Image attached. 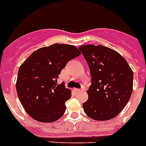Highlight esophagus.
Instances as JSON below:
<instances>
[{
	"label": "esophagus",
	"mask_w": 146,
	"mask_h": 146,
	"mask_svg": "<svg viewBox=\"0 0 146 146\" xmlns=\"http://www.w3.org/2000/svg\"><path fill=\"white\" fill-rule=\"evenodd\" d=\"M76 92H84L85 91V88H78V89H76Z\"/></svg>",
	"instance_id": "1"
}]
</instances>
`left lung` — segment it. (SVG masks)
<instances>
[{"label": "left lung", "mask_w": 146, "mask_h": 146, "mask_svg": "<svg viewBox=\"0 0 146 146\" xmlns=\"http://www.w3.org/2000/svg\"><path fill=\"white\" fill-rule=\"evenodd\" d=\"M92 75L84 112L97 121H107L120 113L131 98L133 73L118 52L106 46L85 45L79 48Z\"/></svg>", "instance_id": "8db88e82"}]
</instances>
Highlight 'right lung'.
Returning a JSON list of instances; mask_svg holds the SVG:
<instances>
[{"instance_id": "1", "label": "right lung", "mask_w": 146, "mask_h": 146, "mask_svg": "<svg viewBox=\"0 0 146 146\" xmlns=\"http://www.w3.org/2000/svg\"><path fill=\"white\" fill-rule=\"evenodd\" d=\"M80 54L75 46L55 43L36 50L20 66L16 92L31 117L44 123L62 117L71 91L57 79L67 62Z\"/></svg>"}]
</instances>
